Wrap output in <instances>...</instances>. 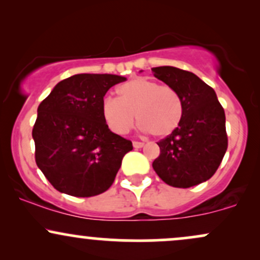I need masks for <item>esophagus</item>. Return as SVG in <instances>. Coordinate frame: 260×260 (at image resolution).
Here are the masks:
<instances>
[{
	"label": "esophagus",
	"mask_w": 260,
	"mask_h": 260,
	"mask_svg": "<svg viewBox=\"0 0 260 260\" xmlns=\"http://www.w3.org/2000/svg\"><path fill=\"white\" fill-rule=\"evenodd\" d=\"M133 147L134 148H142V147H144V143H142V142H138V140H134L133 142Z\"/></svg>",
	"instance_id": "esophagus-1"
}]
</instances>
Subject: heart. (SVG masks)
Here are the masks:
<instances>
[{"label":"heart","mask_w":260,"mask_h":260,"mask_svg":"<svg viewBox=\"0 0 260 260\" xmlns=\"http://www.w3.org/2000/svg\"><path fill=\"white\" fill-rule=\"evenodd\" d=\"M118 98L103 100V116L115 133L126 134L134 124L154 137H166L180 126L183 116L181 95L170 85L137 77L117 88Z\"/></svg>","instance_id":"b5f03b06"}]
</instances>
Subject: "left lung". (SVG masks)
Instances as JSON below:
<instances>
[{
	"instance_id": "obj_1",
	"label": "left lung",
	"mask_w": 260,
	"mask_h": 260,
	"mask_svg": "<svg viewBox=\"0 0 260 260\" xmlns=\"http://www.w3.org/2000/svg\"><path fill=\"white\" fill-rule=\"evenodd\" d=\"M154 77L175 88L183 103L176 129L157 142L153 169L169 186L189 188L213 177L228 150L225 111L211 86L194 73L171 66L153 68Z\"/></svg>"
}]
</instances>
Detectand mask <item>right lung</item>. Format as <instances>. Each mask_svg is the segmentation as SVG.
Returning a JSON list of instances; mask_svg holds the SVG:
<instances>
[{"instance_id":"right-lung-1","label":"right lung","mask_w":260,"mask_h":260,"mask_svg":"<svg viewBox=\"0 0 260 260\" xmlns=\"http://www.w3.org/2000/svg\"><path fill=\"white\" fill-rule=\"evenodd\" d=\"M124 80L115 74H76L39 105L35 161L58 192L84 198L111 187L133 145L109 129L101 105L107 90Z\"/></svg>"}]
</instances>
